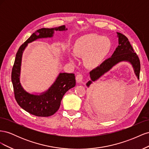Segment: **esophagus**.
<instances>
[{"instance_id":"34e87169","label":"esophagus","mask_w":149,"mask_h":149,"mask_svg":"<svg viewBox=\"0 0 149 149\" xmlns=\"http://www.w3.org/2000/svg\"><path fill=\"white\" fill-rule=\"evenodd\" d=\"M83 76L82 74H78L76 76V80L77 83H82L83 81Z\"/></svg>"}]
</instances>
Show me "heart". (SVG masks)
<instances>
[{
    "label": "heart",
    "instance_id": "1",
    "mask_svg": "<svg viewBox=\"0 0 149 149\" xmlns=\"http://www.w3.org/2000/svg\"><path fill=\"white\" fill-rule=\"evenodd\" d=\"M111 48L112 43L108 38L89 33L81 36L76 40L73 53L76 56L84 57V63L87 67L95 68L109 55Z\"/></svg>",
    "mask_w": 149,
    "mask_h": 149
}]
</instances>
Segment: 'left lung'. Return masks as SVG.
I'll use <instances>...</instances> for the list:
<instances>
[{"label":"left lung","instance_id":"8db88e82","mask_svg":"<svg viewBox=\"0 0 149 149\" xmlns=\"http://www.w3.org/2000/svg\"><path fill=\"white\" fill-rule=\"evenodd\" d=\"M117 33L119 38L118 47L116 48L111 58L106 60L100 66L89 72L91 81H89L87 83V86L89 87L92 82L98 79L117 63L124 61L130 63L134 68L135 74L137 76V78L139 79L140 71H141V63H140L139 58L136 53L134 52L128 38L120 33L117 32Z\"/></svg>","mask_w":149,"mask_h":149}]
</instances>
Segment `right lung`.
<instances>
[{"mask_svg": "<svg viewBox=\"0 0 149 149\" xmlns=\"http://www.w3.org/2000/svg\"><path fill=\"white\" fill-rule=\"evenodd\" d=\"M66 30L65 25L55 29H39L22 45L17 52L11 75L14 96L18 104L31 114L38 117H48L53 115L59 109L64 94L70 89L75 86L76 79L73 73H60L55 81L47 91L40 95L26 92L20 83L22 53L28 43L38 38L52 37L55 30Z\"/></svg>", "mask_w": 149, "mask_h": 149, "instance_id": "obj_1", "label": "right lung"}]
</instances>
